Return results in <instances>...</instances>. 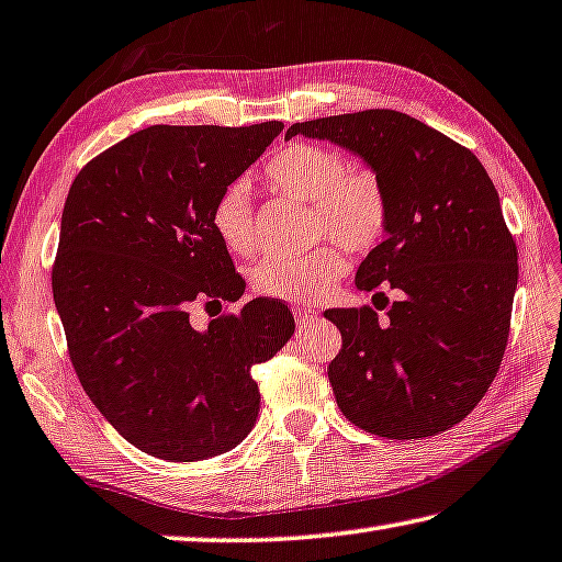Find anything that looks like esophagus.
<instances>
[{"label":"esophagus","instance_id":"34e87169","mask_svg":"<svg viewBox=\"0 0 562 562\" xmlns=\"http://www.w3.org/2000/svg\"><path fill=\"white\" fill-rule=\"evenodd\" d=\"M293 316H296L299 326H306L314 322L318 314H316V308H311V306H293Z\"/></svg>","mask_w":562,"mask_h":562}]
</instances>
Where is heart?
Returning a JSON list of instances; mask_svg holds the SVG:
<instances>
[{"mask_svg":"<svg viewBox=\"0 0 562 562\" xmlns=\"http://www.w3.org/2000/svg\"><path fill=\"white\" fill-rule=\"evenodd\" d=\"M269 191L308 203L311 238H334L353 254L371 251L386 228V195L369 170L349 168L341 153L296 143L276 150L261 170ZM211 228L231 254L254 251L251 203L240 186L215 198ZM347 271L339 246L322 244L304 256H266L254 269V289L281 301L324 296Z\"/></svg>","mask_w":562,"mask_h":562,"instance_id":"b5f03b06","label":"heart"}]
</instances>
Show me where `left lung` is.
<instances>
[{"label": "left lung", "mask_w": 562, "mask_h": 562, "mask_svg": "<svg viewBox=\"0 0 562 562\" xmlns=\"http://www.w3.org/2000/svg\"><path fill=\"white\" fill-rule=\"evenodd\" d=\"M293 135L359 155L386 195V238L357 271L374 308L324 311L341 331L329 364L336 404L390 439L454 427L497 374L517 289V248L487 170L472 150L396 110L308 120L291 125L286 140Z\"/></svg>", "instance_id": "1"}]
</instances>
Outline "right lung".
<instances>
[{
    "label": "right lung",
    "mask_w": 562,
    "mask_h": 562,
    "mask_svg": "<svg viewBox=\"0 0 562 562\" xmlns=\"http://www.w3.org/2000/svg\"><path fill=\"white\" fill-rule=\"evenodd\" d=\"M283 131L153 125L90 160L67 193L52 296L94 407L137 450L170 462L228 452L258 417L251 369L293 336L279 299L191 326L195 301L244 296L211 209Z\"/></svg>",
    "instance_id": "right-lung-1"
}]
</instances>
